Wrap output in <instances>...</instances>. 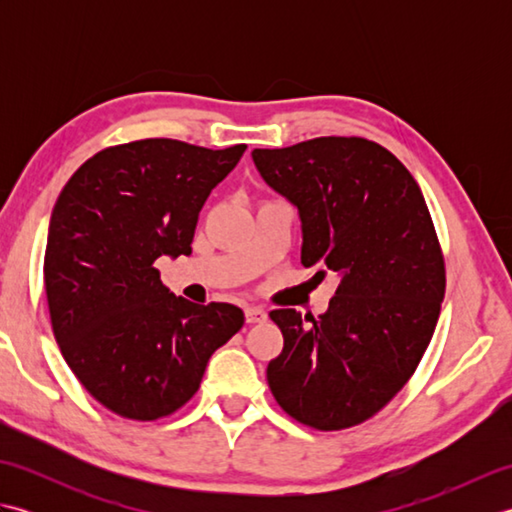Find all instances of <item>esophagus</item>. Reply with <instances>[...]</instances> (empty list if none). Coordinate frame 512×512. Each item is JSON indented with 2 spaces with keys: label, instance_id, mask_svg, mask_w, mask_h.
Returning <instances> with one entry per match:
<instances>
[{
  "label": "esophagus",
  "instance_id": "esophagus-1",
  "mask_svg": "<svg viewBox=\"0 0 512 512\" xmlns=\"http://www.w3.org/2000/svg\"><path fill=\"white\" fill-rule=\"evenodd\" d=\"M244 317H246V323L253 325V323H264L268 319V314L262 308H246Z\"/></svg>",
  "mask_w": 512,
  "mask_h": 512
}]
</instances>
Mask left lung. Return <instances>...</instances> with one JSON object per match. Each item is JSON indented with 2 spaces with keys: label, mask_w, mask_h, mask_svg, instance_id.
<instances>
[{
  "label": "left lung",
  "mask_w": 512,
  "mask_h": 512,
  "mask_svg": "<svg viewBox=\"0 0 512 512\" xmlns=\"http://www.w3.org/2000/svg\"><path fill=\"white\" fill-rule=\"evenodd\" d=\"M253 160L299 209L301 264L341 277L317 319L270 312L284 334L270 391L306 427H356L407 385L436 330L447 273L427 202L407 167L367 138L321 136L255 149Z\"/></svg>",
  "instance_id": "left-lung-1"
}]
</instances>
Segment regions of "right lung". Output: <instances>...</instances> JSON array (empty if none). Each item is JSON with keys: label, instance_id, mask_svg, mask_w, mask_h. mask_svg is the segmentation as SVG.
<instances>
[{"label": "right lung", "instance_id": "right-lung-1", "mask_svg": "<svg viewBox=\"0 0 512 512\" xmlns=\"http://www.w3.org/2000/svg\"><path fill=\"white\" fill-rule=\"evenodd\" d=\"M244 151L173 138L114 145L85 160L54 204L43 257L54 339L85 391L121 418L176 413L242 330L237 306L176 297L154 264L191 255L206 198Z\"/></svg>", "mask_w": 512, "mask_h": 512}]
</instances>
